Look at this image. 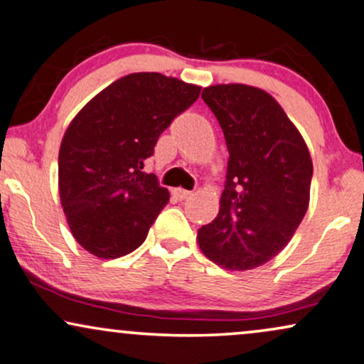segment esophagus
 <instances>
[{
	"label": "esophagus",
	"mask_w": 364,
	"mask_h": 364,
	"mask_svg": "<svg viewBox=\"0 0 364 364\" xmlns=\"http://www.w3.org/2000/svg\"><path fill=\"white\" fill-rule=\"evenodd\" d=\"M173 195L176 196V200L183 201V200H188V198L191 196V191L183 190V188H176V190H173Z\"/></svg>",
	"instance_id": "obj_1"
}]
</instances>
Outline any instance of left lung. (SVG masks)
Returning a JSON list of instances; mask_svg holds the SVG:
<instances>
[{"mask_svg": "<svg viewBox=\"0 0 364 364\" xmlns=\"http://www.w3.org/2000/svg\"><path fill=\"white\" fill-rule=\"evenodd\" d=\"M201 99L222 127L230 156L218 216L198 230V243L223 269H255L287 245L304 218L312 179L309 149L265 90L211 85Z\"/></svg>", "mask_w": 364, "mask_h": 364, "instance_id": "obj_1", "label": "left lung"}]
</instances>
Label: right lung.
Returning <instances> with one entry per match:
<instances>
[{"instance_id":"add662e5","label":"right lung","mask_w":364,"mask_h":364,"mask_svg":"<svg viewBox=\"0 0 364 364\" xmlns=\"http://www.w3.org/2000/svg\"><path fill=\"white\" fill-rule=\"evenodd\" d=\"M201 87L156 72L131 73L77 114L58 153V190L75 240L100 259L134 252L169 193L144 161Z\"/></svg>"}]
</instances>
